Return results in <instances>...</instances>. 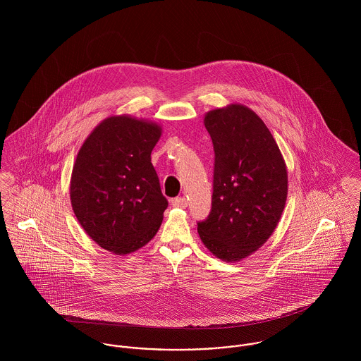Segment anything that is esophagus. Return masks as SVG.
<instances>
[{"label": "esophagus", "instance_id": "esophagus-1", "mask_svg": "<svg viewBox=\"0 0 361 361\" xmlns=\"http://www.w3.org/2000/svg\"><path fill=\"white\" fill-rule=\"evenodd\" d=\"M172 206L178 208H186L188 207V200L185 197H176L172 200Z\"/></svg>", "mask_w": 361, "mask_h": 361}]
</instances>
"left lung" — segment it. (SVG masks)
<instances>
[{
    "label": "left lung",
    "mask_w": 361,
    "mask_h": 361,
    "mask_svg": "<svg viewBox=\"0 0 361 361\" xmlns=\"http://www.w3.org/2000/svg\"><path fill=\"white\" fill-rule=\"evenodd\" d=\"M204 125L215 159L211 211L197 231L214 256L239 261L259 249L281 219L286 165L265 123L242 104L207 112Z\"/></svg>",
    "instance_id": "left-lung-1"
}]
</instances>
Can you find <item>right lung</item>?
Returning a JSON list of instances; mask_svg holds the SVG:
<instances>
[{"mask_svg":"<svg viewBox=\"0 0 361 361\" xmlns=\"http://www.w3.org/2000/svg\"><path fill=\"white\" fill-rule=\"evenodd\" d=\"M161 128L128 115L109 116L80 147L71 178V203L86 233L105 250L132 253L147 245L162 222L152 152Z\"/></svg>","mask_w":361,"mask_h":361,"instance_id":"1","label":"right lung"}]
</instances>
